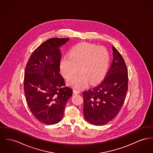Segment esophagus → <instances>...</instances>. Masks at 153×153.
I'll return each mask as SVG.
<instances>
[{"mask_svg":"<svg viewBox=\"0 0 153 153\" xmlns=\"http://www.w3.org/2000/svg\"><path fill=\"white\" fill-rule=\"evenodd\" d=\"M81 92H80V90H76V89H74V90H73V93L74 94H80Z\"/></svg>","mask_w":153,"mask_h":153,"instance_id":"34e87169","label":"esophagus"}]
</instances>
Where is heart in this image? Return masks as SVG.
<instances>
[{
	"instance_id": "obj_1",
	"label": "heart",
	"mask_w": 153,
	"mask_h": 153,
	"mask_svg": "<svg viewBox=\"0 0 153 153\" xmlns=\"http://www.w3.org/2000/svg\"><path fill=\"white\" fill-rule=\"evenodd\" d=\"M110 55L103 47L90 43H82L74 46L69 55L63 56L60 62V70L63 77L69 79L77 71L79 73L68 82L72 87L82 88L90 81L95 84L100 81L108 71Z\"/></svg>"
}]
</instances>
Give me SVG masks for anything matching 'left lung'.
Instances as JSON below:
<instances>
[{"instance_id": "left-lung-1", "label": "left lung", "mask_w": 153, "mask_h": 153, "mask_svg": "<svg viewBox=\"0 0 153 153\" xmlns=\"http://www.w3.org/2000/svg\"><path fill=\"white\" fill-rule=\"evenodd\" d=\"M113 59L103 80L82 92L84 116L91 124L103 126L114 118L125 101L128 74L122 55L113 45Z\"/></svg>"}]
</instances>
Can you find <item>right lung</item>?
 I'll list each match as a JSON object with an SVG mask.
<instances>
[{
  "label": "right lung",
  "mask_w": 153,
  "mask_h": 153,
  "mask_svg": "<svg viewBox=\"0 0 153 153\" xmlns=\"http://www.w3.org/2000/svg\"><path fill=\"white\" fill-rule=\"evenodd\" d=\"M68 38H51L30 55L24 75V89L29 108L40 122L51 125L63 118L65 106L73 91L59 74V47Z\"/></svg>",
  "instance_id": "obj_1"
}]
</instances>
